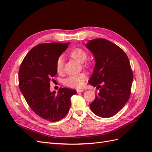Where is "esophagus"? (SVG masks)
<instances>
[{
    "label": "esophagus",
    "mask_w": 152,
    "mask_h": 152,
    "mask_svg": "<svg viewBox=\"0 0 152 152\" xmlns=\"http://www.w3.org/2000/svg\"><path fill=\"white\" fill-rule=\"evenodd\" d=\"M84 90V89H77V93H80V92H83Z\"/></svg>",
    "instance_id": "34e87169"
}]
</instances>
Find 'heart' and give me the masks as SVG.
<instances>
[{
    "mask_svg": "<svg viewBox=\"0 0 152 152\" xmlns=\"http://www.w3.org/2000/svg\"><path fill=\"white\" fill-rule=\"evenodd\" d=\"M72 58L77 59L79 62H84L87 58V54L84 49L81 48H76L70 52ZM64 58L63 56H59L56 61V70L58 72H61L63 69ZM87 79V75L85 73H80L79 74L71 75L65 80L66 86L73 87V88H81L84 86L85 81Z\"/></svg>",
    "mask_w": 152,
    "mask_h": 152,
    "instance_id": "1",
    "label": "heart"
}]
</instances>
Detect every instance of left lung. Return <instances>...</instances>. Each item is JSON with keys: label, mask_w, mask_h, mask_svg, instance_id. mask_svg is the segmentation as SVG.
<instances>
[{"label": "left lung", "mask_w": 152, "mask_h": 152, "mask_svg": "<svg viewBox=\"0 0 152 152\" xmlns=\"http://www.w3.org/2000/svg\"><path fill=\"white\" fill-rule=\"evenodd\" d=\"M86 46L96 61L89 83L99 89L90 108L100 117H111L130 97L133 73L129 61L121 48L107 39L91 40Z\"/></svg>", "instance_id": "1"}]
</instances>
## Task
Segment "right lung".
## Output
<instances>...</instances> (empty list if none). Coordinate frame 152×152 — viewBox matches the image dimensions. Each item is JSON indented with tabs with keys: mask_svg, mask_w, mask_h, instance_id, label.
<instances>
[{
	"mask_svg": "<svg viewBox=\"0 0 152 152\" xmlns=\"http://www.w3.org/2000/svg\"><path fill=\"white\" fill-rule=\"evenodd\" d=\"M69 43H44L32 48L19 70V87L30 108L40 117L56 122L66 116L70 98L77 91L68 88L50 91V81L57 73L56 61Z\"/></svg>",
	"mask_w": 152,
	"mask_h": 152,
	"instance_id": "add662e5",
	"label": "right lung"
}]
</instances>
